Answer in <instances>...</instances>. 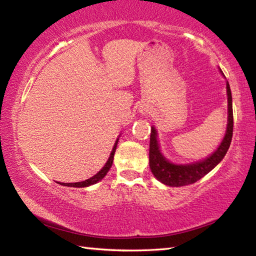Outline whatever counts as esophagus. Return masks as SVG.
<instances>
[{"label": "esophagus", "mask_w": 256, "mask_h": 256, "mask_svg": "<svg viewBox=\"0 0 256 256\" xmlns=\"http://www.w3.org/2000/svg\"><path fill=\"white\" fill-rule=\"evenodd\" d=\"M148 107H146V105H141L140 107H138V112H140V114H142V115H146V114H148Z\"/></svg>", "instance_id": "1"}]
</instances>
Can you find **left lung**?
I'll return each instance as SVG.
<instances>
[{"mask_svg": "<svg viewBox=\"0 0 256 256\" xmlns=\"http://www.w3.org/2000/svg\"><path fill=\"white\" fill-rule=\"evenodd\" d=\"M222 76V71L219 68ZM227 89V102H228V116H227V128L222 142L214 152L206 158L198 159L196 162L188 164H176L170 162L164 157L160 144L158 140V132L154 126H151L150 133V150H149V166L151 172L160 183L172 188H180L196 183L201 180L208 172H210L226 156L230 146L232 138V98L230 86L228 81H226Z\"/></svg>", "mask_w": 256, "mask_h": 256, "instance_id": "left-lung-1", "label": "left lung"}]
</instances>
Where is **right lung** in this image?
<instances>
[{
    "mask_svg": "<svg viewBox=\"0 0 256 256\" xmlns=\"http://www.w3.org/2000/svg\"><path fill=\"white\" fill-rule=\"evenodd\" d=\"M120 136V134L118 136V138H116L114 146H112V152L110 154V157H108L106 164H104V167L97 172L96 175H94L92 177H90V178L86 180L76 182V183H60V182H56V183L60 184V185H63V186H68V188H88V186H92L94 184L98 183L99 180H102L104 177L107 175L108 170H110V167H112V160H114V154H115V151H116V146H118V144Z\"/></svg>",
    "mask_w": 256,
    "mask_h": 256,
    "instance_id": "right-lung-1",
    "label": "right lung"
}]
</instances>
